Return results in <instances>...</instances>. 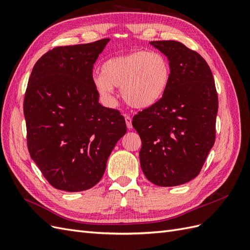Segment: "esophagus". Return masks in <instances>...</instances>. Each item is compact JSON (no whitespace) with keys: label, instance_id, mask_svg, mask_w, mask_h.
Wrapping results in <instances>:
<instances>
[{"label":"esophagus","instance_id":"esophagus-1","mask_svg":"<svg viewBox=\"0 0 250 250\" xmlns=\"http://www.w3.org/2000/svg\"><path fill=\"white\" fill-rule=\"evenodd\" d=\"M125 122H126V126H127L128 129H131L132 124H131V118L129 116L125 115Z\"/></svg>","mask_w":250,"mask_h":250}]
</instances>
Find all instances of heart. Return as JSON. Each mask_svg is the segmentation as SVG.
Segmentation results:
<instances>
[{"mask_svg": "<svg viewBox=\"0 0 250 250\" xmlns=\"http://www.w3.org/2000/svg\"><path fill=\"white\" fill-rule=\"evenodd\" d=\"M170 79L171 67L167 58L156 52L137 50L105 60L101 73L93 75V84L108 101L113 86L121 87L122 98L128 105L147 109L162 100Z\"/></svg>", "mask_w": 250, "mask_h": 250, "instance_id": "b5f03b06", "label": "heart"}]
</instances>
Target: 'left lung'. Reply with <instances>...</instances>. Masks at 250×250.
Listing matches in <instances>:
<instances>
[{
	"label": "left lung",
	"mask_w": 250,
	"mask_h": 250,
	"mask_svg": "<svg viewBox=\"0 0 250 250\" xmlns=\"http://www.w3.org/2000/svg\"><path fill=\"white\" fill-rule=\"evenodd\" d=\"M150 44L168 58L171 79L162 100L135 115L132 126L142 140L140 163L147 179L175 187L198 175L214 146L218 96L197 52L175 41Z\"/></svg>",
	"instance_id": "8db88e82"
}]
</instances>
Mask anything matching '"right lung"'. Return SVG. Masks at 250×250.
I'll list each match as a JSON object with an SVG mask.
<instances>
[{"label": "right lung", "mask_w": 250, "mask_h": 250, "mask_svg": "<svg viewBox=\"0 0 250 250\" xmlns=\"http://www.w3.org/2000/svg\"><path fill=\"white\" fill-rule=\"evenodd\" d=\"M110 39L57 47L42 55L24 100L28 150L51 186L65 192L99 183L126 133L120 111L99 103L93 66Z\"/></svg>", "instance_id": "1"}]
</instances>
